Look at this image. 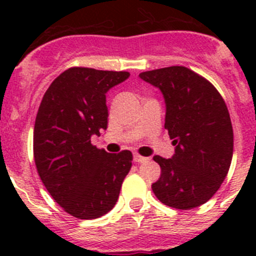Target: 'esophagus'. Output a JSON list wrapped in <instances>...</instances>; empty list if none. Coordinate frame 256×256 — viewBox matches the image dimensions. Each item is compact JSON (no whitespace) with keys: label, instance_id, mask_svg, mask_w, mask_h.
Here are the masks:
<instances>
[{"label":"esophagus","instance_id":"1","mask_svg":"<svg viewBox=\"0 0 256 256\" xmlns=\"http://www.w3.org/2000/svg\"><path fill=\"white\" fill-rule=\"evenodd\" d=\"M148 158H144V156H140L136 154L134 156H133V162H137V164H140V162H148Z\"/></svg>","mask_w":256,"mask_h":256}]
</instances>
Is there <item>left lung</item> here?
<instances>
[{
    "label": "left lung",
    "mask_w": 256,
    "mask_h": 256,
    "mask_svg": "<svg viewBox=\"0 0 256 256\" xmlns=\"http://www.w3.org/2000/svg\"><path fill=\"white\" fill-rule=\"evenodd\" d=\"M159 88L165 101V128L176 152L170 159L155 155L162 176L152 191L162 204L194 209L218 191L234 155V130L224 100L206 79L184 66L140 74Z\"/></svg>",
    "instance_id": "left-lung-1"
}]
</instances>
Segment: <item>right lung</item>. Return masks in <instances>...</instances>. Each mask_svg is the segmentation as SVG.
I'll use <instances>...</instances> for the list:
<instances>
[{"label":"right lung","instance_id":"1","mask_svg":"<svg viewBox=\"0 0 256 256\" xmlns=\"http://www.w3.org/2000/svg\"><path fill=\"white\" fill-rule=\"evenodd\" d=\"M128 72L70 68L51 83L34 124L38 174L54 200L70 216L96 219L116 204L132 166V152L108 154L91 144L108 128L106 94Z\"/></svg>","mask_w":256,"mask_h":256}]
</instances>
